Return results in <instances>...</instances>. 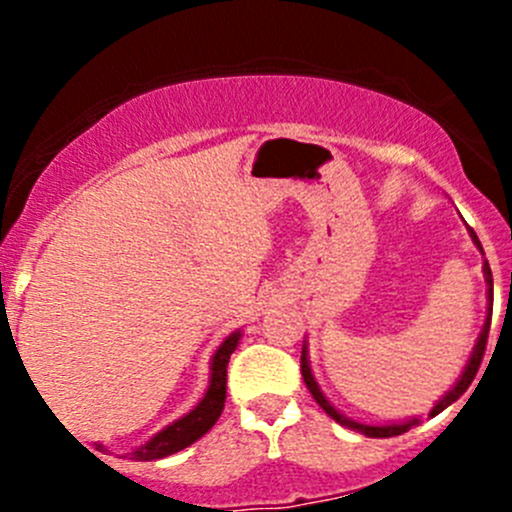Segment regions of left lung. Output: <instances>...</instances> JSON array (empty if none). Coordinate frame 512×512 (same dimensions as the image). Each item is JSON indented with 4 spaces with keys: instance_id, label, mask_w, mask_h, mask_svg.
<instances>
[{
    "instance_id": "obj_1",
    "label": "left lung",
    "mask_w": 512,
    "mask_h": 512,
    "mask_svg": "<svg viewBox=\"0 0 512 512\" xmlns=\"http://www.w3.org/2000/svg\"><path fill=\"white\" fill-rule=\"evenodd\" d=\"M468 232H471L473 245H476L478 250L483 252V247H480V240H478L476 232H473L471 227H468ZM483 275H485V282H488V314H485V324H483V329H480V334H478V339H476V347H473L471 359H468V364H466V369H463V374L458 376L456 384H453L451 389H448L446 394H443L441 399L436 401V406H433L431 414H428V416L441 414V411H443V409H448V406H451L453 401L461 399V396L466 394L468 386H471V381L476 379V371H478L480 361H483V354H485V342H488V332H490V314H493V275H490L488 260L483 262ZM302 376H304V384H307L309 394L314 396V401H317V404L322 406V409L327 411V414L332 416L334 421L339 423V426L352 428V431L364 433V436H369V438H391V436H401V433H406V431H409L411 426H416V423L421 421V418H406V421H396V423H384V426H374V423H359V421H354V418H347V416H344L342 411L334 409L332 401H329L327 396H324V391L319 389L317 379H314V374H312V366H309L307 342H304V347H302Z\"/></svg>"
}]
</instances>
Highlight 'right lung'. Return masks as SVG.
Masks as SVG:
<instances>
[{"label": "right lung", "mask_w": 512, "mask_h": 512, "mask_svg": "<svg viewBox=\"0 0 512 512\" xmlns=\"http://www.w3.org/2000/svg\"><path fill=\"white\" fill-rule=\"evenodd\" d=\"M242 332H232L230 337L223 339L218 349H215L213 359H210V384L205 389L203 399L193 406L185 416H180L178 421H173L170 426L160 428L153 438H148L146 443H141L138 448L126 453V458L131 461H158V458L173 456V453L183 451L190 443L198 441L200 436L210 431L218 421L220 414L225 409V391H227V361L230 354L235 352L237 344H240ZM98 451H106L101 443H96Z\"/></svg>", "instance_id": "add662e5"}]
</instances>
